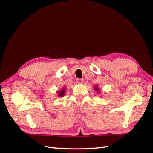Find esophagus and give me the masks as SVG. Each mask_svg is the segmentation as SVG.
<instances>
[{
  "mask_svg": "<svg viewBox=\"0 0 153 153\" xmlns=\"http://www.w3.org/2000/svg\"><path fill=\"white\" fill-rule=\"evenodd\" d=\"M77 82L78 83H79V84H81V83H83V79H81V78L77 79Z\"/></svg>",
  "mask_w": 153,
  "mask_h": 153,
  "instance_id": "1",
  "label": "esophagus"
}]
</instances>
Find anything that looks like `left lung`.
Returning a JSON list of instances; mask_svg holds the SVG:
<instances>
[{"mask_svg": "<svg viewBox=\"0 0 153 153\" xmlns=\"http://www.w3.org/2000/svg\"><path fill=\"white\" fill-rule=\"evenodd\" d=\"M94 89H95V90H96V91H97V92H99V89L98 87H97V86H95V87H94Z\"/></svg>", "mask_w": 153, "mask_h": 153, "instance_id": "8db88e82", "label": "left lung"}]
</instances>
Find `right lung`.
Wrapping results in <instances>:
<instances>
[{
	"label": "right lung",
	"mask_w": 153,
	"mask_h": 153,
	"mask_svg": "<svg viewBox=\"0 0 153 153\" xmlns=\"http://www.w3.org/2000/svg\"><path fill=\"white\" fill-rule=\"evenodd\" d=\"M65 92H66V88H63L62 89L61 91H57V94L59 97H62L65 95Z\"/></svg>",
	"instance_id": "obj_1"
}]
</instances>
